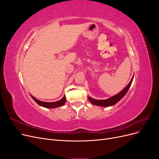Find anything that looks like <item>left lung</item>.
Instances as JSON below:
<instances>
[{
    "instance_id": "left-lung-1",
    "label": "left lung",
    "mask_w": 159,
    "mask_h": 159,
    "mask_svg": "<svg viewBox=\"0 0 159 159\" xmlns=\"http://www.w3.org/2000/svg\"><path fill=\"white\" fill-rule=\"evenodd\" d=\"M133 78H134V75L133 76V78H132L131 81L129 82V84L121 91V92H119V93L113 96V97H111V98H108V99H105V100H100V99L98 100V99H95L92 98H91L89 96L88 99L91 103H92L93 105H98V106H101V107L112 106V105H114L115 104H116L119 102V101L121 100L124 97V96L125 95L129 89L130 88V87H131L132 81L133 80Z\"/></svg>"
}]
</instances>
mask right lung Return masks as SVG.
I'll list each match as a JSON object with an SVG mask.
<instances>
[{
	"mask_svg": "<svg viewBox=\"0 0 159 159\" xmlns=\"http://www.w3.org/2000/svg\"><path fill=\"white\" fill-rule=\"evenodd\" d=\"M31 97L32 98V99L34 100L35 101L36 103H37L38 105H40V106L46 107V108H50V109L63 106L66 102V98L65 95L64 96L63 98L61 99L59 101H57V102H42V101L37 99L34 97H33L32 95H31Z\"/></svg>",
	"mask_w": 159,
	"mask_h": 159,
	"instance_id": "1",
	"label": "right lung"
}]
</instances>
